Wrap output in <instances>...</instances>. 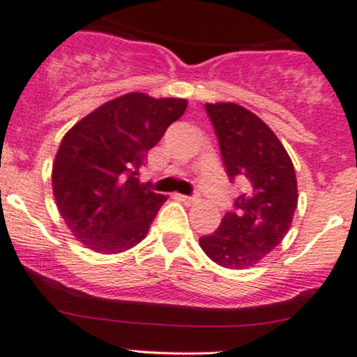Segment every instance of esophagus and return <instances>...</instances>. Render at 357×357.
<instances>
[{
    "instance_id": "34e87169",
    "label": "esophagus",
    "mask_w": 357,
    "mask_h": 357,
    "mask_svg": "<svg viewBox=\"0 0 357 357\" xmlns=\"http://www.w3.org/2000/svg\"><path fill=\"white\" fill-rule=\"evenodd\" d=\"M176 198H178V200H181L183 204H186V205L197 204V200H198L197 197H186V195H176Z\"/></svg>"
}]
</instances>
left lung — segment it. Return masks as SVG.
Here are the masks:
<instances>
[{
	"instance_id": "8db88e82",
	"label": "left lung",
	"mask_w": 357,
	"mask_h": 357,
	"mask_svg": "<svg viewBox=\"0 0 357 357\" xmlns=\"http://www.w3.org/2000/svg\"><path fill=\"white\" fill-rule=\"evenodd\" d=\"M231 179L243 183L234 212L200 238L205 255L232 270L255 267L286 238L298 207L292 160L277 135L257 114L234 102L205 104Z\"/></svg>"
}]
</instances>
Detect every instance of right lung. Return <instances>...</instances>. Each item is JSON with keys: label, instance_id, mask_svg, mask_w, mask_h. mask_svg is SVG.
I'll list each match as a JSON object with an SVG mask.
<instances>
[{"label": "right lung", "instance_id": "obj_1", "mask_svg": "<svg viewBox=\"0 0 357 357\" xmlns=\"http://www.w3.org/2000/svg\"><path fill=\"white\" fill-rule=\"evenodd\" d=\"M188 100L130 92L82 118L52 162V193L75 239L118 255L137 246L167 197L138 183V169Z\"/></svg>", "mask_w": 357, "mask_h": 357}]
</instances>
